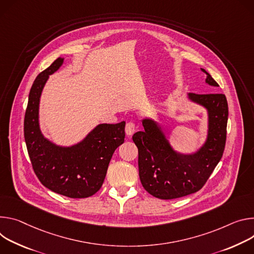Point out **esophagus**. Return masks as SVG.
Instances as JSON below:
<instances>
[{
	"instance_id": "obj_1",
	"label": "esophagus",
	"mask_w": 254,
	"mask_h": 254,
	"mask_svg": "<svg viewBox=\"0 0 254 254\" xmlns=\"http://www.w3.org/2000/svg\"><path fill=\"white\" fill-rule=\"evenodd\" d=\"M136 131V125L134 122H128L125 127V132L128 136H131Z\"/></svg>"
}]
</instances>
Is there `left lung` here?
I'll return each mask as SVG.
<instances>
[{
    "label": "left lung",
    "mask_w": 254,
    "mask_h": 254,
    "mask_svg": "<svg viewBox=\"0 0 254 254\" xmlns=\"http://www.w3.org/2000/svg\"><path fill=\"white\" fill-rule=\"evenodd\" d=\"M207 74L206 82L219 87ZM189 99L208 111V136L202 147L193 153L177 152L160 126L152 119L142 120L143 131L132 139L138 148L139 178L143 188L155 198L172 200L201 190L220 161L226 143L228 104L223 94L190 93Z\"/></svg>",
    "instance_id": "obj_1"
}]
</instances>
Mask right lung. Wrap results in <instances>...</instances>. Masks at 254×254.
<instances>
[{
  "instance_id": "1",
  "label": "right lung",
  "mask_w": 254,
  "mask_h": 254,
  "mask_svg": "<svg viewBox=\"0 0 254 254\" xmlns=\"http://www.w3.org/2000/svg\"><path fill=\"white\" fill-rule=\"evenodd\" d=\"M64 64L59 58L35 78L28 98L24 137L32 167L40 183L68 198L82 199L102 187L113 153L125 138V122L100 124L83 140L69 147L46 139L39 127V102L50 74Z\"/></svg>"
}]
</instances>
